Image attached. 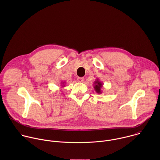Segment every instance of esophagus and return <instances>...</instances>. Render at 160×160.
Instances as JSON below:
<instances>
[{
	"mask_svg": "<svg viewBox=\"0 0 160 160\" xmlns=\"http://www.w3.org/2000/svg\"><path fill=\"white\" fill-rule=\"evenodd\" d=\"M77 80L78 82H82L84 80V78L83 77H78Z\"/></svg>",
	"mask_w": 160,
	"mask_h": 160,
	"instance_id": "1",
	"label": "esophagus"
}]
</instances>
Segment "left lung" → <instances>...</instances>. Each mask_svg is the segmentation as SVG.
Instances as JSON below:
<instances>
[{
	"mask_svg": "<svg viewBox=\"0 0 160 160\" xmlns=\"http://www.w3.org/2000/svg\"><path fill=\"white\" fill-rule=\"evenodd\" d=\"M94 90H96V92L99 94H101L102 93V90H101V88L103 86V83L102 82H101L98 78H97L94 82Z\"/></svg>",
	"mask_w": 160,
	"mask_h": 160,
	"instance_id": "obj_1",
	"label": "left lung"
}]
</instances>
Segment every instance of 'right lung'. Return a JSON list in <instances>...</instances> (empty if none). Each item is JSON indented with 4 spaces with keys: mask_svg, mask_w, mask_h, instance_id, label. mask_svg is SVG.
I'll use <instances>...</instances> for the list:
<instances>
[{
    "mask_svg": "<svg viewBox=\"0 0 160 160\" xmlns=\"http://www.w3.org/2000/svg\"><path fill=\"white\" fill-rule=\"evenodd\" d=\"M61 83V86L62 87H64L65 86V83H65L64 82H62Z\"/></svg>",
    "mask_w": 160,
    "mask_h": 160,
    "instance_id": "1",
    "label": "right lung"
}]
</instances>
